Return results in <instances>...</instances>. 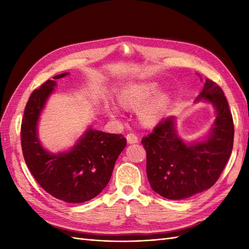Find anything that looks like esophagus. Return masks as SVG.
I'll use <instances>...</instances> for the list:
<instances>
[{
	"label": "esophagus",
	"instance_id": "esophagus-1",
	"mask_svg": "<svg viewBox=\"0 0 249 249\" xmlns=\"http://www.w3.org/2000/svg\"><path fill=\"white\" fill-rule=\"evenodd\" d=\"M126 139H127V142L128 143H130V144H133V143H137V142H138V137H137L135 134H133V133H129V134H127V136H126Z\"/></svg>",
	"mask_w": 249,
	"mask_h": 249
}]
</instances>
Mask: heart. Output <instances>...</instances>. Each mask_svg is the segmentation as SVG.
<instances>
[{
	"mask_svg": "<svg viewBox=\"0 0 249 249\" xmlns=\"http://www.w3.org/2000/svg\"><path fill=\"white\" fill-rule=\"evenodd\" d=\"M156 89L157 87L154 84L146 83L133 84V86L126 87L122 89L120 94V104L125 108L137 109L150 99L152 95L156 92ZM169 104H170V97L167 93H160L155 95L145 105H142V107L139 111L140 120L145 125L156 124L167 112ZM112 111L116 113L118 110H116V108H113Z\"/></svg>",
	"mask_w": 249,
	"mask_h": 249,
	"instance_id": "1",
	"label": "heart"
}]
</instances>
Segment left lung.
<instances>
[{
    "label": "left lung",
    "instance_id": "8db88e82",
    "mask_svg": "<svg viewBox=\"0 0 249 249\" xmlns=\"http://www.w3.org/2000/svg\"><path fill=\"white\" fill-rule=\"evenodd\" d=\"M200 99L216 109L208 140L185 143L176 133L172 116L160 121L151 134L142 138L147 179L152 189L163 198L183 200L211 188L230 158L234 125L223 89L206 79L196 100Z\"/></svg>",
    "mask_w": 249,
    "mask_h": 249
}]
</instances>
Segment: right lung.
Returning a JSON list of instances; mask_svg holds the SVG:
<instances>
[{
	"label": "right lung",
	"instance_id": "1",
	"mask_svg": "<svg viewBox=\"0 0 249 249\" xmlns=\"http://www.w3.org/2000/svg\"><path fill=\"white\" fill-rule=\"evenodd\" d=\"M55 84L47 80L31 94L21 123V146L26 166L41 188L65 202L82 203L107 186L126 138L89 128L71 150L59 154L46 151L37 138V122Z\"/></svg>",
	"mask_w": 249,
	"mask_h": 249
}]
</instances>
